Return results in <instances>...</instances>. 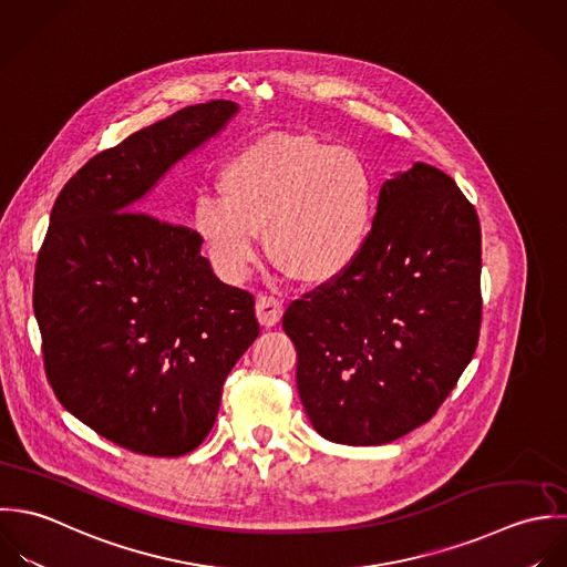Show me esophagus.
<instances>
[{"label":"esophagus","mask_w":567,"mask_h":567,"mask_svg":"<svg viewBox=\"0 0 567 567\" xmlns=\"http://www.w3.org/2000/svg\"><path fill=\"white\" fill-rule=\"evenodd\" d=\"M282 302L274 296H258L256 300V318L262 327H276L282 318Z\"/></svg>","instance_id":"obj_1"}]
</instances>
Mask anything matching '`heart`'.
<instances>
[{"mask_svg": "<svg viewBox=\"0 0 567 567\" xmlns=\"http://www.w3.org/2000/svg\"><path fill=\"white\" fill-rule=\"evenodd\" d=\"M221 200L202 195L190 224L213 267L240 280L258 231L291 278L324 285L365 251L377 217V177L368 159L313 133L265 135L234 153L219 173Z\"/></svg>", "mask_w": 567, "mask_h": 567, "instance_id": "obj_1", "label": "heart"}]
</instances>
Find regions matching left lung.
<instances>
[{
    "instance_id": "left-lung-1",
    "label": "left lung",
    "mask_w": 567,
    "mask_h": 567,
    "mask_svg": "<svg viewBox=\"0 0 567 567\" xmlns=\"http://www.w3.org/2000/svg\"><path fill=\"white\" fill-rule=\"evenodd\" d=\"M480 274V219L452 177L419 162L388 179L361 258L282 316L316 432L385 445L427 423L477 348Z\"/></svg>"
}]
</instances>
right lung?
<instances>
[{"instance_id": "obj_1", "label": "right lung", "mask_w": 567, "mask_h": 567, "mask_svg": "<svg viewBox=\"0 0 567 567\" xmlns=\"http://www.w3.org/2000/svg\"><path fill=\"white\" fill-rule=\"evenodd\" d=\"M193 105L94 155L59 193L32 305L61 405L128 452L177 457L210 434L229 370L258 338L254 296L221 282L193 227L159 219L155 182L215 135Z\"/></svg>"}]
</instances>
